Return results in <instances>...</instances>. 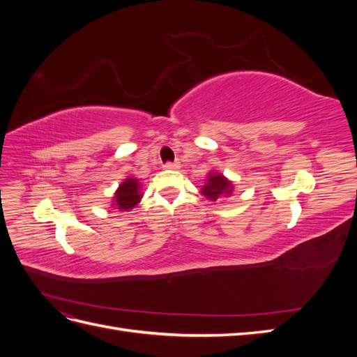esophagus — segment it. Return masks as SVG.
Wrapping results in <instances>:
<instances>
[{
    "instance_id": "esophagus-1",
    "label": "esophagus",
    "mask_w": 357,
    "mask_h": 357,
    "mask_svg": "<svg viewBox=\"0 0 357 357\" xmlns=\"http://www.w3.org/2000/svg\"><path fill=\"white\" fill-rule=\"evenodd\" d=\"M165 169H178L180 168V162H167V164L164 165Z\"/></svg>"
}]
</instances>
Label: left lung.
I'll list each match as a JSON object with an SVG mask.
<instances>
[{
  "label": "left lung",
  "instance_id": "1",
  "mask_svg": "<svg viewBox=\"0 0 357 357\" xmlns=\"http://www.w3.org/2000/svg\"><path fill=\"white\" fill-rule=\"evenodd\" d=\"M232 192H234L232 181H229L223 174H219V172H210L207 183H205L201 189L202 195L213 202L226 197H231Z\"/></svg>",
  "mask_w": 357,
  "mask_h": 357
}]
</instances>
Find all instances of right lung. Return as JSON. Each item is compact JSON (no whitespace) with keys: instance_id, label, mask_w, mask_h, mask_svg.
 <instances>
[{"instance_id":"1","label":"right lung","mask_w":357,"mask_h":357,"mask_svg":"<svg viewBox=\"0 0 357 357\" xmlns=\"http://www.w3.org/2000/svg\"><path fill=\"white\" fill-rule=\"evenodd\" d=\"M139 190H142V188H139L138 178L128 177L116 190L112 205L121 211H128L134 208L143 197V193Z\"/></svg>"}]
</instances>
